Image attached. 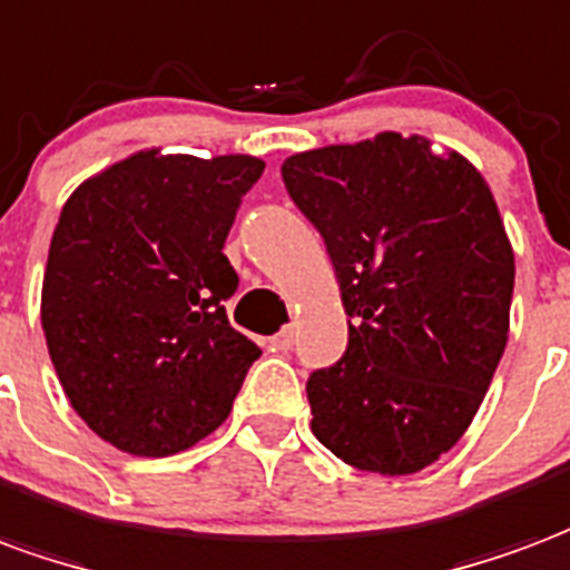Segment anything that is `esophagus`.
Listing matches in <instances>:
<instances>
[{
    "mask_svg": "<svg viewBox=\"0 0 570 570\" xmlns=\"http://www.w3.org/2000/svg\"><path fill=\"white\" fill-rule=\"evenodd\" d=\"M293 338H296V335H293V328L286 326V328H281L274 338H268V347H272L274 353H286V350L293 347Z\"/></svg>",
    "mask_w": 570,
    "mask_h": 570,
    "instance_id": "esophagus-1",
    "label": "esophagus"
}]
</instances>
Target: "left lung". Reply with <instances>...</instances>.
Wrapping results in <instances>:
<instances>
[{
  "label": "left lung",
  "instance_id": "1",
  "mask_svg": "<svg viewBox=\"0 0 570 570\" xmlns=\"http://www.w3.org/2000/svg\"><path fill=\"white\" fill-rule=\"evenodd\" d=\"M281 175L350 317L344 356L307 377L311 432L360 471H423L465 435L508 344L513 250L487 180L399 132L289 156Z\"/></svg>",
  "mask_w": 570,
  "mask_h": 570
}]
</instances>
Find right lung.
<instances>
[{
    "mask_svg": "<svg viewBox=\"0 0 570 570\" xmlns=\"http://www.w3.org/2000/svg\"><path fill=\"white\" fill-rule=\"evenodd\" d=\"M265 163L141 150L62 205L41 326L71 407L132 456H171L229 416L263 350L235 332L223 244Z\"/></svg>",
    "mask_w": 570,
    "mask_h": 570,
    "instance_id": "1",
    "label": "right lung"
}]
</instances>
